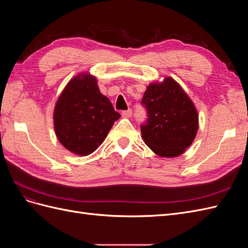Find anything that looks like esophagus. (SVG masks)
Wrapping results in <instances>:
<instances>
[{"mask_svg": "<svg viewBox=\"0 0 248 248\" xmlns=\"http://www.w3.org/2000/svg\"><path fill=\"white\" fill-rule=\"evenodd\" d=\"M131 114H132V110H131L130 108L122 111V116H123L124 118H129V117L131 116Z\"/></svg>", "mask_w": 248, "mask_h": 248, "instance_id": "1", "label": "esophagus"}]
</instances>
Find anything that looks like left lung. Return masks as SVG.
<instances>
[{
  "mask_svg": "<svg viewBox=\"0 0 248 248\" xmlns=\"http://www.w3.org/2000/svg\"><path fill=\"white\" fill-rule=\"evenodd\" d=\"M141 103L148 112L147 122L140 126L145 144L160 157L183 154L196 139L199 115L182 87L170 77L152 82Z\"/></svg>",
  "mask_w": 248,
  "mask_h": 248,
  "instance_id": "8db88e82",
  "label": "left lung"
}]
</instances>
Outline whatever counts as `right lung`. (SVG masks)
<instances>
[{"mask_svg":"<svg viewBox=\"0 0 248 248\" xmlns=\"http://www.w3.org/2000/svg\"><path fill=\"white\" fill-rule=\"evenodd\" d=\"M120 117L108 97L100 93L96 78L82 72L71 78L60 94L54 128L68 151L87 156L102 144Z\"/></svg>","mask_w":248,"mask_h":248,"instance_id":"add662e5","label":"right lung"}]
</instances>
